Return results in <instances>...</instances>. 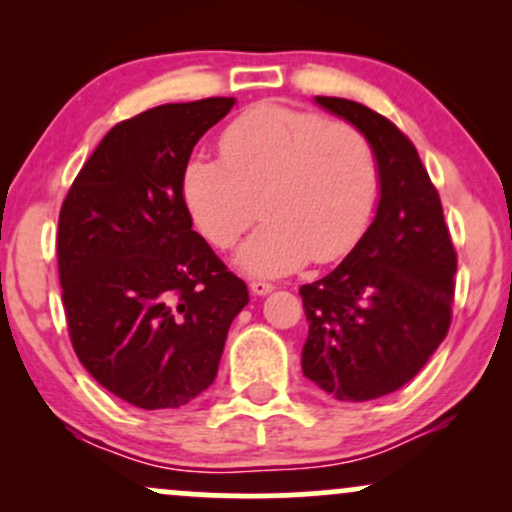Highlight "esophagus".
Returning a JSON list of instances; mask_svg holds the SVG:
<instances>
[{
  "label": "esophagus",
  "instance_id": "34e87169",
  "mask_svg": "<svg viewBox=\"0 0 512 512\" xmlns=\"http://www.w3.org/2000/svg\"><path fill=\"white\" fill-rule=\"evenodd\" d=\"M250 291H252V296H267V293L274 291V286L267 284V281H252Z\"/></svg>",
  "mask_w": 512,
  "mask_h": 512
}]
</instances>
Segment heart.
Returning a JSON list of instances; mask_svg holds the SVG:
<instances>
[{
	"instance_id": "heart-1",
	"label": "heart",
	"mask_w": 512,
	"mask_h": 512,
	"mask_svg": "<svg viewBox=\"0 0 512 512\" xmlns=\"http://www.w3.org/2000/svg\"><path fill=\"white\" fill-rule=\"evenodd\" d=\"M378 195V163L349 122L262 103L221 134V158L192 156L182 168V199L197 228L228 248L255 221L236 264L252 276H284L305 262L346 255L366 231Z\"/></svg>"
}]
</instances>
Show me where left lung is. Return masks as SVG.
I'll use <instances>...</instances> for the list:
<instances>
[{
  "mask_svg": "<svg viewBox=\"0 0 512 512\" xmlns=\"http://www.w3.org/2000/svg\"><path fill=\"white\" fill-rule=\"evenodd\" d=\"M315 103L366 134L380 199L344 262L301 286L308 317L301 366L339 402H368L407 385L445 339L457 255L414 144L366 105L327 96Z\"/></svg>",
  "mask_w": 512,
  "mask_h": 512,
  "instance_id": "8db88e82",
  "label": "left lung"
}]
</instances>
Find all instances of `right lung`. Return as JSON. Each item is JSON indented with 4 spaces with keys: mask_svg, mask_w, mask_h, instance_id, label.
I'll return each instance as SVG.
<instances>
[{
    "mask_svg": "<svg viewBox=\"0 0 512 512\" xmlns=\"http://www.w3.org/2000/svg\"><path fill=\"white\" fill-rule=\"evenodd\" d=\"M236 98L166 103L120 122L76 175L57 262L69 337L105 390L178 409L214 383L248 286L192 231L182 168Z\"/></svg>",
    "mask_w": 512,
    "mask_h": 512,
    "instance_id": "1",
    "label": "right lung"
}]
</instances>
